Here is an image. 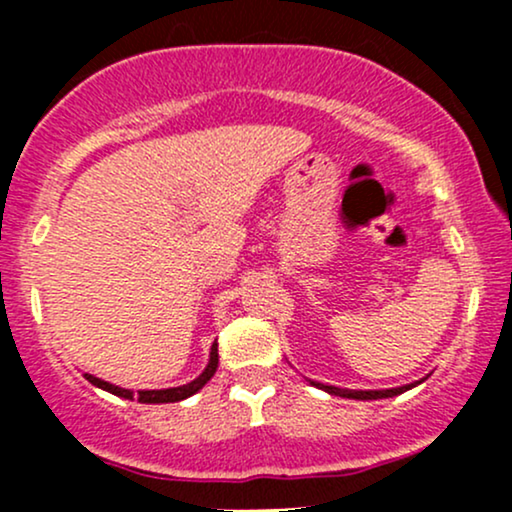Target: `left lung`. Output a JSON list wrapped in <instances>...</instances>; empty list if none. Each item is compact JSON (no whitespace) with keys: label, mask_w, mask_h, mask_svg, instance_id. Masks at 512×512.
I'll use <instances>...</instances> for the list:
<instances>
[{"label":"left lung","mask_w":512,"mask_h":512,"mask_svg":"<svg viewBox=\"0 0 512 512\" xmlns=\"http://www.w3.org/2000/svg\"><path fill=\"white\" fill-rule=\"evenodd\" d=\"M419 383H421V380H419ZM419 383L402 385V387H392V390H344V387L322 385V383H315V380H310V385L320 387V390L330 392V395H337V397H349V399H385V397H395V395H402V392L411 390V387H416Z\"/></svg>","instance_id":"obj_1"}]
</instances>
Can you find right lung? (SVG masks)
<instances>
[{"label":"right lung","mask_w":512,"mask_h":512,"mask_svg":"<svg viewBox=\"0 0 512 512\" xmlns=\"http://www.w3.org/2000/svg\"><path fill=\"white\" fill-rule=\"evenodd\" d=\"M216 368H219V344L214 342V344H211L209 363H207V368L202 370V375L192 380V383L180 385V387H168V390H139L137 395H134L132 390H125V387H117V385L105 383V380L96 378V375L84 373V378H86L91 385H96V387H101V390L110 392V395L125 397V399H134V397H137L142 404H168V402H180V399L192 397V395H195V392L202 390V387L207 385L209 380H211V375L216 373Z\"/></svg>","instance_id":"1"}]
</instances>
